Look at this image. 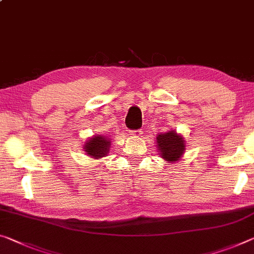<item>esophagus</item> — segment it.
<instances>
[{
    "mask_svg": "<svg viewBox=\"0 0 254 254\" xmlns=\"http://www.w3.org/2000/svg\"><path fill=\"white\" fill-rule=\"evenodd\" d=\"M131 136H134V138H140L143 134V132L141 130H134V131H131L130 132Z\"/></svg>",
    "mask_w": 254,
    "mask_h": 254,
    "instance_id": "obj_1",
    "label": "esophagus"
}]
</instances>
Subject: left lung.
<instances>
[{
	"label": "left lung",
	"instance_id": "1",
	"mask_svg": "<svg viewBox=\"0 0 254 254\" xmlns=\"http://www.w3.org/2000/svg\"><path fill=\"white\" fill-rule=\"evenodd\" d=\"M156 143L160 157L168 163H175L182 159L187 149L183 135L172 128L165 133L157 134Z\"/></svg>",
	"mask_w": 254,
	"mask_h": 254
}]
</instances>
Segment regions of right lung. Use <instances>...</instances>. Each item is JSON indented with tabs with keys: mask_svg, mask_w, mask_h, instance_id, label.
<instances>
[{
	"mask_svg": "<svg viewBox=\"0 0 254 254\" xmlns=\"http://www.w3.org/2000/svg\"><path fill=\"white\" fill-rule=\"evenodd\" d=\"M111 138L106 135L96 134L87 140L83 144V150L88 157L92 159H100L110 154L111 150Z\"/></svg>",
	"mask_w": 254,
	"mask_h": 254,
	"instance_id": "obj_1",
	"label": "right lung"
}]
</instances>
